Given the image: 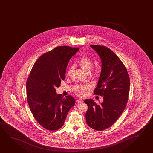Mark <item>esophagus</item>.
I'll return each mask as SVG.
<instances>
[{
    "label": "esophagus",
    "instance_id": "34e87169",
    "mask_svg": "<svg viewBox=\"0 0 153 153\" xmlns=\"http://www.w3.org/2000/svg\"><path fill=\"white\" fill-rule=\"evenodd\" d=\"M76 102L77 103H82L83 102V100H82V99H78V100H76Z\"/></svg>",
    "mask_w": 153,
    "mask_h": 153
}]
</instances>
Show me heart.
<instances>
[{"instance_id":"1","label":"heart","mask_w":153,"mask_h":153,"mask_svg":"<svg viewBox=\"0 0 153 153\" xmlns=\"http://www.w3.org/2000/svg\"><path fill=\"white\" fill-rule=\"evenodd\" d=\"M78 64L80 68L87 73H89L93 66V62L90 58L84 56L80 58L78 61ZM73 69L72 66H70L67 71V75H71ZM89 89L88 86H80L78 87L76 90V93L77 95L83 97L86 95L87 91Z\"/></svg>"}]
</instances>
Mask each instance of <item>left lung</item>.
<instances>
[{"label": "left lung", "mask_w": 153, "mask_h": 153, "mask_svg": "<svg viewBox=\"0 0 153 153\" xmlns=\"http://www.w3.org/2000/svg\"><path fill=\"white\" fill-rule=\"evenodd\" d=\"M102 59V72L96 95L103 96L102 103L85 100L88 106L86 113L87 125L96 131L110 127L123 113L128 101L130 80L126 67L111 50L105 46L90 45Z\"/></svg>", "instance_id": "1"}]
</instances>
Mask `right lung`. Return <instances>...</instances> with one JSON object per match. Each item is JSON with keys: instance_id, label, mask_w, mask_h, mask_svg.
Returning a JSON list of instances; mask_svg holds the SVG:
<instances>
[{"instance_id": "add662e5", "label": "right lung", "mask_w": 153, "mask_h": 153, "mask_svg": "<svg viewBox=\"0 0 153 153\" xmlns=\"http://www.w3.org/2000/svg\"><path fill=\"white\" fill-rule=\"evenodd\" d=\"M58 46L41 56L33 65L26 82L29 108L37 122L47 130L56 131L64 125L67 114L75 104L71 96L56 93L65 78L69 61L79 50Z\"/></svg>"}]
</instances>
